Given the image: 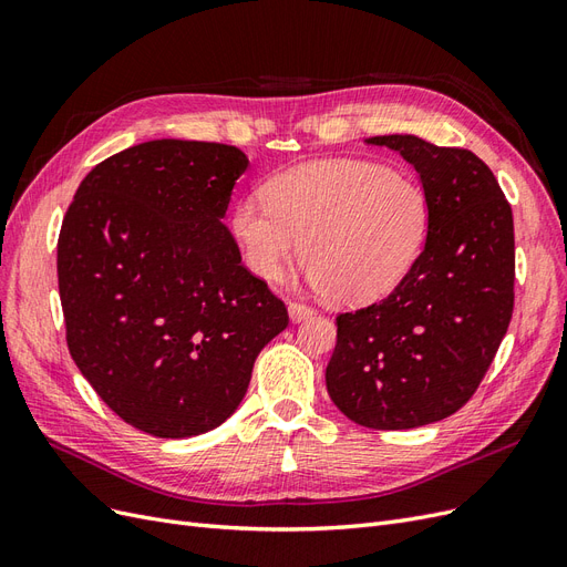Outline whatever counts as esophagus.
I'll return each mask as SVG.
<instances>
[{
  "label": "esophagus",
  "mask_w": 567,
  "mask_h": 567,
  "mask_svg": "<svg viewBox=\"0 0 567 567\" xmlns=\"http://www.w3.org/2000/svg\"><path fill=\"white\" fill-rule=\"evenodd\" d=\"M287 310H289V320H291V322H301V320L313 316V308L301 303V301H291V303L287 306Z\"/></svg>",
  "instance_id": "esophagus-1"
}]
</instances>
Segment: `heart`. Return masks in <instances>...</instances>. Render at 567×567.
Returning a JSON list of instances; mask_svg holds the SVG:
<instances>
[{
  "label": "heart",
  "mask_w": 567,
  "mask_h": 567,
  "mask_svg": "<svg viewBox=\"0 0 567 567\" xmlns=\"http://www.w3.org/2000/svg\"><path fill=\"white\" fill-rule=\"evenodd\" d=\"M431 207L414 178L368 159L299 164L233 209L245 266L278 282L299 259L306 280L334 301L379 299L408 276L424 249Z\"/></svg>",
  "instance_id": "1"
}]
</instances>
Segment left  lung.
Listing matches in <instances>:
<instances>
[{"instance_id": "left-lung-1", "label": "left lung", "mask_w": 567, "mask_h": 567, "mask_svg": "<svg viewBox=\"0 0 567 567\" xmlns=\"http://www.w3.org/2000/svg\"><path fill=\"white\" fill-rule=\"evenodd\" d=\"M419 174L431 221L422 254L386 299L337 318L327 393L377 431L426 426L476 393L514 310V216L487 164L462 148L372 136Z\"/></svg>"}]
</instances>
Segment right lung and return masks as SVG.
<instances>
[{
	"label": "right lung",
	"mask_w": 567,
	"mask_h": 567,
	"mask_svg": "<svg viewBox=\"0 0 567 567\" xmlns=\"http://www.w3.org/2000/svg\"><path fill=\"white\" fill-rule=\"evenodd\" d=\"M247 167L235 145L138 143L96 164L63 218L70 355L143 433L176 441L224 424L261 349L289 324L224 226Z\"/></svg>",
	"instance_id": "right-lung-1"
}]
</instances>
